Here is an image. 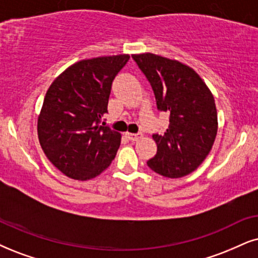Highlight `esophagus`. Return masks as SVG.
<instances>
[{"instance_id": "esophagus-1", "label": "esophagus", "mask_w": 258, "mask_h": 258, "mask_svg": "<svg viewBox=\"0 0 258 258\" xmlns=\"http://www.w3.org/2000/svg\"><path fill=\"white\" fill-rule=\"evenodd\" d=\"M127 138H128L131 142H137V140L140 139L143 137V133L142 132H138V133H126Z\"/></svg>"}]
</instances>
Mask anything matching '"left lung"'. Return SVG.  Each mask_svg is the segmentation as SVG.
I'll list each match as a JSON object with an SVG mask.
<instances>
[{
    "label": "left lung",
    "mask_w": 258,
    "mask_h": 258,
    "mask_svg": "<svg viewBox=\"0 0 258 258\" xmlns=\"http://www.w3.org/2000/svg\"><path fill=\"white\" fill-rule=\"evenodd\" d=\"M151 84L157 108L169 114L163 135L153 133L157 153L150 169L170 178L194 171L213 146L218 131L214 97L201 77L187 65L153 53L133 54Z\"/></svg>",
    "instance_id": "obj_1"
}]
</instances>
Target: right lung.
Segmentation results:
<instances>
[{
    "instance_id": "add662e5",
    "label": "right lung",
    "mask_w": 258,
    "mask_h": 258,
    "mask_svg": "<svg viewBox=\"0 0 258 258\" xmlns=\"http://www.w3.org/2000/svg\"><path fill=\"white\" fill-rule=\"evenodd\" d=\"M128 54L80 60L48 88L38 118L41 149L74 180L96 177L115 158L121 135L101 122L108 113L112 83Z\"/></svg>"
}]
</instances>
